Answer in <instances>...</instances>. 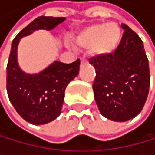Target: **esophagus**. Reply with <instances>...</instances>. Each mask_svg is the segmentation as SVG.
Returning <instances> with one entry per match:
<instances>
[{
    "label": "esophagus",
    "mask_w": 155,
    "mask_h": 155,
    "mask_svg": "<svg viewBox=\"0 0 155 155\" xmlns=\"http://www.w3.org/2000/svg\"><path fill=\"white\" fill-rule=\"evenodd\" d=\"M81 66L87 64V60L85 58H81Z\"/></svg>",
    "instance_id": "1"
}]
</instances>
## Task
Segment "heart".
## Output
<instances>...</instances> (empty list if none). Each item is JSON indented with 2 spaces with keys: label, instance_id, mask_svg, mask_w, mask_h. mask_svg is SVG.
<instances>
[{
  "label": "heart",
  "instance_id": "heart-1",
  "mask_svg": "<svg viewBox=\"0 0 155 155\" xmlns=\"http://www.w3.org/2000/svg\"><path fill=\"white\" fill-rule=\"evenodd\" d=\"M121 36V30L117 23H99L81 30L74 37V42L79 47L89 48L92 54L105 56L117 49Z\"/></svg>",
  "mask_w": 155,
  "mask_h": 155
}]
</instances>
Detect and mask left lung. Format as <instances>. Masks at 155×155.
<instances>
[{
	"instance_id": "1",
	"label": "left lung",
	"mask_w": 155,
	"mask_h": 155,
	"mask_svg": "<svg viewBox=\"0 0 155 155\" xmlns=\"http://www.w3.org/2000/svg\"><path fill=\"white\" fill-rule=\"evenodd\" d=\"M114 53L89 59L96 71L94 98L102 115L127 121L141 113L150 85L149 60L143 41L126 24Z\"/></svg>"
}]
</instances>
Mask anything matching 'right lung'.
<instances>
[{
	"label": "right lung",
	"instance_id": "1",
	"mask_svg": "<svg viewBox=\"0 0 155 155\" xmlns=\"http://www.w3.org/2000/svg\"><path fill=\"white\" fill-rule=\"evenodd\" d=\"M65 17L40 16L14 38L6 66V90L14 109L32 124L48 123L61 114L65 89L78 74L81 60L71 64L55 61L38 74L23 73L17 64V45L22 37L38 29L52 30Z\"/></svg>",
	"mask_w": 155,
	"mask_h": 155
}]
</instances>
